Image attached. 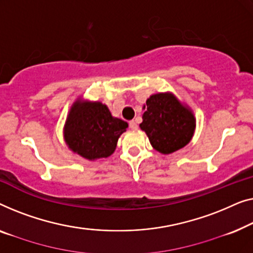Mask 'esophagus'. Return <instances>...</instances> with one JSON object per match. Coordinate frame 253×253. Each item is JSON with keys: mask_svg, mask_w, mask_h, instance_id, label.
<instances>
[{"mask_svg": "<svg viewBox=\"0 0 253 253\" xmlns=\"http://www.w3.org/2000/svg\"><path fill=\"white\" fill-rule=\"evenodd\" d=\"M129 127H130V129L136 130L138 128V125H137V123L135 122V120H131V122H129Z\"/></svg>", "mask_w": 253, "mask_h": 253, "instance_id": "34e87169", "label": "esophagus"}]
</instances>
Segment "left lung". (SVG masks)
Returning a JSON list of instances; mask_svg holds the SVG:
<instances>
[{
	"mask_svg": "<svg viewBox=\"0 0 253 253\" xmlns=\"http://www.w3.org/2000/svg\"><path fill=\"white\" fill-rule=\"evenodd\" d=\"M143 110L140 128L145 131L155 150L169 155L191 141L196 129V118L193 110L173 92L151 95Z\"/></svg>",
	"mask_w": 253,
	"mask_h": 253,
	"instance_id": "obj_1",
	"label": "left lung"
}]
</instances>
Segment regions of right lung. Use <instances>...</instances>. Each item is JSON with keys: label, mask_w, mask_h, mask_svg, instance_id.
<instances>
[{"label": "right lung", "mask_w": 253, "mask_h": 253, "mask_svg": "<svg viewBox=\"0 0 253 253\" xmlns=\"http://www.w3.org/2000/svg\"><path fill=\"white\" fill-rule=\"evenodd\" d=\"M128 124L111 115L98 101L79 97L71 106L63 128L67 148L88 161L106 158L115 152Z\"/></svg>", "instance_id": "right-lung-1"}]
</instances>
